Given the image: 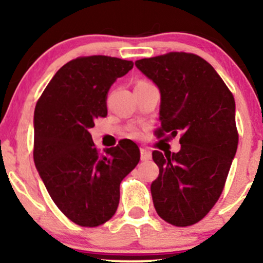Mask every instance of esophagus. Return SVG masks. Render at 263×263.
<instances>
[{
    "mask_svg": "<svg viewBox=\"0 0 263 263\" xmlns=\"http://www.w3.org/2000/svg\"><path fill=\"white\" fill-rule=\"evenodd\" d=\"M151 157H152V155H151V152L148 149L141 148V159H142V161H148V159H151Z\"/></svg>",
    "mask_w": 263,
    "mask_h": 263,
    "instance_id": "esophagus-1",
    "label": "esophagus"
}]
</instances>
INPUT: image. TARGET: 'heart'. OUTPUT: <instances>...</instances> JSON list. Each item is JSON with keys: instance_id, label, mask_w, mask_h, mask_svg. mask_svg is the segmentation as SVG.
I'll return each instance as SVG.
<instances>
[{"instance_id": "heart-1", "label": "heart", "mask_w": 263, "mask_h": 263, "mask_svg": "<svg viewBox=\"0 0 263 263\" xmlns=\"http://www.w3.org/2000/svg\"><path fill=\"white\" fill-rule=\"evenodd\" d=\"M140 83H144V81H140ZM140 83H138V84H140ZM134 135H136V134H134Z\"/></svg>"}]
</instances>
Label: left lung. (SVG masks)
I'll return each instance as SVG.
<instances>
[{
    "mask_svg": "<svg viewBox=\"0 0 263 263\" xmlns=\"http://www.w3.org/2000/svg\"><path fill=\"white\" fill-rule=\"evenodd\" d=\"M161 92L158 137L180 134V151L152 158L159 176L151 185L159 216L176 226L198 222L215 205L237 149L234 96L206 60L190 53L136 60Z\"/></svg>",
    "mask_w": 263,
    "mask_h": 263,
    "instance_id": "obj_1",
    "label": "left lung"
}]
</instances>
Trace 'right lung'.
<instances>
[{"instance_id": "add662e5", "label": "right lung", "mask_w": 263, "mask_h": 263, "mask_svg": "<svg viewBox=\"0 0 263 263\" xmlns=\"http://www.w3.org/2000/svg\"><path fill=\"white\" fill-rule=\"evenodd\" d=\"M134 68L105 55L70 60L57 71L34 110L33 158L57 206L71 221L93 228L116 213L120 184L140 162L125 140L99 155L89 129L107 115L108 90Z\"/></svg>"}]
</instances>
